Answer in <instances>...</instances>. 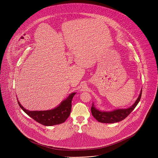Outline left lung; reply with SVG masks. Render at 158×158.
Segmentation results:
<instances>
[{
  "label": "left lung",
  "mask_w": 158,
  "mask_h": 158,
  "mask_svg": "<svg viewBox=\"0 0 158 158\" xmlns=\"http://www.w3.org/2000/svg\"><path fill=\"white\" fill-rule=\"evenodd\" d=\"M142 94V89L140 94L135 102L129 107L117 109L112 110H100L97 109L94 103L91 107V112L93 117L99 122L102 123H115L124 119L136 107Z\"/></svg>",
  "instance_id": "obj_1"
}]
</instances>
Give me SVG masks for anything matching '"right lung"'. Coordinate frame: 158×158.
Returning <instances> with one entry per match:
<instances>
[{
	"label": "right lung",
	"mask_w": 158,
	"mask_h": 158,
	"mask_svg": "<svg viewBox=\"0 0 158 158\" xmlns=\"http://www.w3.org/2000/svg\"><path fill=\"white\" fill-rule=\"evenodd\" d=\"M76 93H71L59 106L46 110H29L21 105L17 99L20 107L26 113L37 123L46 126H52L65 122L69 118L72 106V100Z\"/></svg>",
	"instance_id": "1"
}]
</instances>
